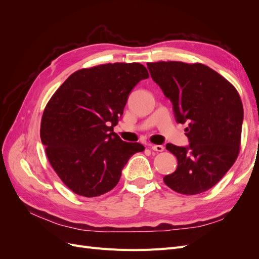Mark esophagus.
Here are the masks:
<instances>
[{
  "mask_svg": "<svg viewBox=\"0 0 259 259\" xmlns=\"http://www.w3.org/2000/svg\"><path fill=\"white\" fill-rule=\"evenodd\" d=\"M150 148L152 149V150H154L156 152H162L164 150V147L162 145H151Z\"/></svg>",
  "mask_w": 259,
  "mask_h": 259,
  "instance_id": "esophagus-1",
  "label": "esophagus"
}]
</instances>
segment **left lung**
<instances>
[{
    "instance_id": "left-lung-1",
    "label": "left lung",
    "mask_w": 259,
    "mask_h": 259,
    "mask_svg": "<svg viewBox=\"0 0 259 259\" xmlns=\"http://www.w3.org/2000/svg\"><path fill=\"white\" fill-rule=\"evenodd\" d=\"M152 80L173 104L175 120L188 124L189 146L171 144L178 165L163 178L174 191L193 195L214 187L240 151L243 106L233 85L202 64L159 61L147 64Z\"/></svg>"
}]
</instances>
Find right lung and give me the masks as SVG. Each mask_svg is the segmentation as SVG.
I'll return each mask as SVG.
<instances>
[{"label": "right lung", "mask_w": 259, "mask_h": 259, "mask_svg": "<svg viewBox=\"0 0 259 259\" xmlns=\"http://www.w3.org/2000/svg\"><path fill=\"white\" fill-rule=\"evenodd\" d=\"M145 66L115 62L81 69L70 75L46 105L41 140L52 167L74 193L99 197L119 183L139 143L113 132L136 84L148 79Z\"/></svg>", "instance_id": "add662e5"}]
</instances>
